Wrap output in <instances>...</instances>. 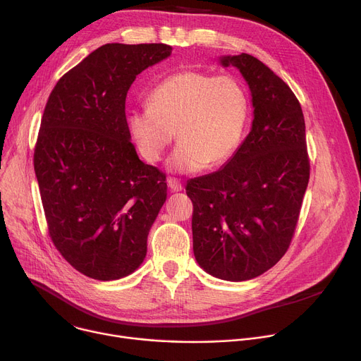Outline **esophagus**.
Wrapping results in <instances>:
<instances>
[{
  "label": "esophagus",
  "mask_w": 361,
  "mask_h": 361,
  "mask_svg": "<svg viewBox=\"0 0 361 361\" xmlns=\"http://www.w3.org/2000/svg\"><path fill=\"white\" fill-rule=\"evenodd\" d=\"M168 186H169V189H171L172 192H180V190H183L182 183H180L178 179H175V178H169V179H168Z\"/></svg>",
  "instance_id": "1"
}]
</instances>
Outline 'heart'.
<instances>
[{
  "label": "heart",
  "mask_w": 361,
  "mask_h": 361,
  "mask_svg": "<svg viewBox=\"0 0 361 361\" xmlns=\"http://www.w3.org/2000/svg\"><path fill=\"white\" fill-rule=\"evenodd\" d=\"M149 107L129 114V130L149 162L162 159L178 133L168 160L175 173L216 168L233 156L250 120V97L232 75L186 70L164 78L149 94Z\"/></svg>",
  "instance_id": "heart-1"
}]
</instances>
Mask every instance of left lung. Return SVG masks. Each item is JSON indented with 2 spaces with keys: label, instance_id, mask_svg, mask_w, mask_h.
<instances>
[{
  "label": "left lung",
  "instance_id": "obj_1",
  "mask_svg": "<svg viewBox=\"0 0 361 361\" xmlns=\"http://www.w3.org/2000/svg\"><path fill=\"white\" fill-rule=\"evenodd\" d=\"M245 78L251 132L215 173L190 179L193 254L225 281H247L287 252L310 179L304 114L293 90L250 54L222 56Z\"/></svg>",
  "mask_w": 361,
  "mask_h": 361
}]
</instances>
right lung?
Wrapping results in <instances>:
<instances>
[{
    "label": "right lung",
    "instance_id": "1",
    "mask_svg": "<svg viewBox=\"0 0 361 361\" xmlns=\"http://www.w3.org/2000/svg\"><path fill=\"white\" fill-rule=\"evenodd\" d=\"M166 44H104L53 89L34 150L49 233L78 272L111 281L135 272L166 201V176L139 159L126 120L137 74Z\"/></svg>",
    "mask_w": 361,
    "mask_h": 361
}]
</instances>
